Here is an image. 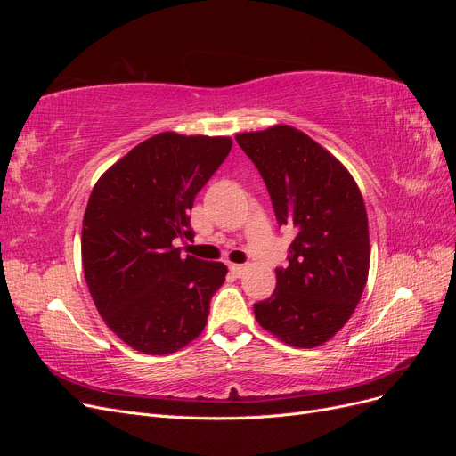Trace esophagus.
<instances>
[{"label": "esophagus", "instance_id": "34e87169", "mask_svg": "<svg viewBox=\"0 0 456 456\" xmlns=\"http://www.w3.org/2000/svg\"><path fill=\"white\" fill-rule=\"evenodd\" d=\"M230 272L240 278V275L245 272V266L243 265H230Z\"/></svg>", "mask_w": 456, "mask_h": 456}]
</instances>
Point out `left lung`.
Instances as JSON below:
<instances>
[{"instance_id":"1","label":"left lung","mask_w":456,"mask_h":456,"mask_svg":"<svg viewBox=\"0 0 456 456\" xmlns=\"http://www.w3.org/2000/svg\"><path fill=\"white\" fill-rule=\"evenodd\" d=\"M265 181L280 226L295 232L278 285L255 305L256 322L289 346L335 337L360 302L369 273L362 191L346 167L308 134L287 126L236 134Z\"/></svg>"}]
</instances>
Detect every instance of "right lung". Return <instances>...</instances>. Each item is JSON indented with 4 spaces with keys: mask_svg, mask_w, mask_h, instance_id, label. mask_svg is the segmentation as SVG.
Segmentation results:
<instances>
[{
    "mask_svg": "<svg viewBox=\"0 0 456 456\" xmlns=\"http://www.w3.org/2000/svg\"><path fill=\"white\" fill-rule=\"evenodd\" d=\"M228 136L159 133L134 146L94 184L81 230V258L94 306L131 348L165 355L207 323L224 283L223 262L183 256L198 191L223 165Z\"/></svg>",
    "mask_w": 456,
    "mask_h": 456,
    "instance_id": "right-lung-1",
    "label": "right lung"
}]
</instances>
